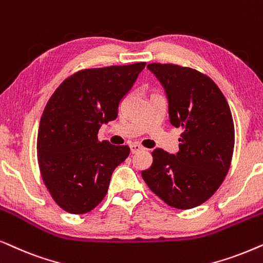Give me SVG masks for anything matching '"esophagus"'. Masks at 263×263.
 <instances>
[{"mask_svg": "<svg viewBox=\"0 0 263 263\" xmlns=\"http://www.w3.org/2000/svg\"><path fill=\"white\" fill-rule=\"evenodd\" d=\"M129 149H131V153L132 154H137V153H139V152H143V150H144V148H143L142 145H139V144H131L129 145Z\"/></svg>", "mask_w": 263, "mask_h": 263, "instance_id": "1", "label": "esophagus"}]
</instances>
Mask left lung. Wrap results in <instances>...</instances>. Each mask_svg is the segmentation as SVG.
I'll use <instances>...</instances> for the list:
<instances>
[{
  "mask_svg": "<svg viewBox=\"0 0 263 263\" xmlns=\"http://www.w3.org/2000/svg\"><path fill=\"white\" fill-rule=\"evenodd\" d=\"M163 86L171 124L181 128L176 155L155 149L153 164L142 177L171 207L191 209L204 203L230 170L234 126L229 103L203 73L172 64H149Z\"/></svg>",
  "mask_w": 263,
  "mask_h": 263,
  "instance_id": "obj_1",
  "label": "left lung"
}]
</instances>
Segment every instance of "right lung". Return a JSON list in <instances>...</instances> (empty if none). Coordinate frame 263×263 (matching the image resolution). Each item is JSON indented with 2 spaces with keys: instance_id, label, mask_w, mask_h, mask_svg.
<instances>
[{
  "instance_id": "add662e5",
  "label": "right lung",
  "mask_w": 263,
  "mask_h": 263,
  "mask_svg": "<svg viewBox=\"0 0 263 263\" xmlns=\"http://www.w3.org/2000/svg\"><path fill=\"white\" fill-rule=\"evenodd\" d=\"M145 62L83 69L55 90L42 114L38 163L45 186L64 211H92L108 191L113 171L129 154L127 145L99 142L102 124L115 120L118 107Z\"/></svg>"
}]
</instances>
